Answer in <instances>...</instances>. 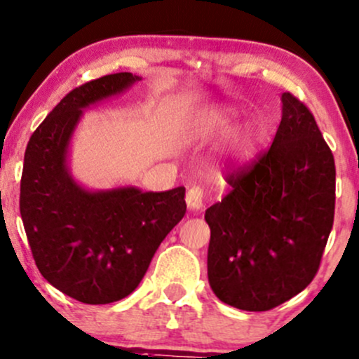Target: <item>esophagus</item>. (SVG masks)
Listing matches in <instances>:
<instances>
[{
	"label": "esophagus",
	"mask_w": 359,
	"mask_h": 359,
	"mask_svg": "<svg viewBox=\"0 0 359 359\" xmlns=\"http://www.w3.org/2000/svg\"><path fill=\"white\" fill-rule=\"evenodd\" d=\"M186 203L187 208L191 211H199L203 210V191L199 187H191L186 194Z\"/></svg>",
	"instance_id": "esophagus-1"
}]
</instances>
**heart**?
Returning <instances> with one entry per match:
<instances>
[{
  "instance_id": "obj_1",
  "label": "heart",
  "mask_w": 359,
  "mask_h": 359,
  "mask_svg": "<svg viewBox=\"0 0 359 359\" xmlns=\"http://www.w3.org/2000/svg\"><path fill=\"white\" fill-rule=\"evenodd\" d=\"M237 117L238 110L231 107V105H218V107L204 110L203 114H199L198 119L192 122L189 136L196 143L210 141L212 137L226 133L233 126V122L237 121ZM257 136V128L252 122L238 126L230 135V149L235 155H245L254 148Z\"/></svg>"
}]
</instances>
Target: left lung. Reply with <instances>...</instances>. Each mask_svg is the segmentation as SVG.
<instances>
[{
    "label": "left lung",
    "instance_id": "left-lung-1",
    "mask_svg": "<svg viewBox=\"0 0 359 359\" xmlns=\"http://www.w3.org/2000/svg\"><path fill=\"white\" fill-rule=\"evenodd\" d=\"M273 144L208 208V279L216 297L266 312L312 283L334 223L336 165L312 112L283 93Z\"/></svg>",
    "mask_w": 359,
    "mask_h": 359
}]
</instances>
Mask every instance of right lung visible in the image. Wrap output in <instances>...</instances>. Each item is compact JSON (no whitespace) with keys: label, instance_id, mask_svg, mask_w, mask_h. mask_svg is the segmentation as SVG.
<instances>
[{"label":"right lung","instance_id":"right-lung-1","mask_svg":"<svg viewBox=\"0 0 359 359\" xmlns=\"http://www.w3.org/2000/svg\"><path fill=\"white\" fill-rule=\"evenodd\" d=\"M140 80L116 73L71 90L35 129L23 158L20 215L34 261L54 288L88 305L131 294L160 243L186 215L184 187L92 191L69 172L71 137L83 110Z\"/></svg>","mask_w":359,"mask_h":359}]
</instances>
